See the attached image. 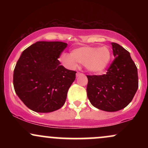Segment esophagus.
<instances>
[{
  "label": "esophagus",
  "instance_id": "1",
  "mask_svg": "<svg viewBox=\"0 0 148 148\" xmlns=\"http://www.w3.org/2000/svg\"><path fill=\"white\" fill-rule=\"evenodd\" d=\"M81 74H82V73H81V72H78L77 73H76V76H77V77H78V76H81Z\"/></svg>",
  "mask_w": 148,
  "mask_h": 148
}]
</instances>
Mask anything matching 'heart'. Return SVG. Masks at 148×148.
I'll return each instance as SVG.
<instances>
[{
	"mask_svg": "<svg viewBox=\"0 0 148 148\" xmlns=\"http://www.w3.org/2000/svg\"><path fill=\"white\" fill-rule=\"evenodd\" d=\"M61 62L69 68H75L78 62L86 64L88 71L100 74L106 70L111 60V53L107 47L99 48L84 46L76 48L71 54L64 53L60 56Z\"/></svg>",
	"mask_w": 148,
	"mask_h": 148,
	"instance_id": "obj_1",
	"label": "heart"
}]
</instances>
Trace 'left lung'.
<instances>
[{
  "mask_svg": "<svg viewBox=\"0 0 148 148\" xmlns=\"http://www.w3.org/2000/svg\"><path fill=\"white\" fill-rule=\"evenodd\" d=\"M115 59L103 75H87V95L93 106L107 112L125 108L138 88V71L130 52L112 42Z\"/></svg>",
  "mask_w": 148,
  "mask_h": 148,
  "instance_id": "1",
  "label": "left lung"
}]
</instances>
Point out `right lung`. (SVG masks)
Instances as JSON below:
<instances>
[{
  "label": "right lung",
  "mask_w": 148,
  "mask_h": 148,
  "mask_svg": "<svg viewBox=\"0 0 148 148\" xmlns=\"http://www.w3.org/2000/svg\"><path fill=\"white\" fill-rule=\"evenodd\" d=\"M67 44L37 42L22 52L13 75L14 90L30 110L50 113L60 108L76 78L75 71L58 60Z\"/></svg>",
  "instance_id": "right-lung-1"
}]
</instances>
